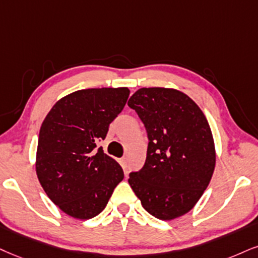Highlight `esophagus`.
<instances>
[{"label": "esophagus", "instance_id": "1", "mask_svg": "<svg viewBox=\"0 0 258 258\" xmlns=\"http://www.w3.org/2000/svg\"><path fill=\"white\" fill-rule=\"evenodd\" d=\"M119 164L122 165V167L124 170H126V167H128V159L126 158H120L119 159Z\"/></svg>", "mask_w": 258, "mask_h": 258}]
</instances>
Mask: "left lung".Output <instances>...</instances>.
<instances>
[{"instance_id":"left-lung-1","label":"left lung","mask_w":258,"mask_h":258,"mask_svg":"<svg viewBox=\"0 0 258 258\" xmlns=\"http://www.w3.org/2000/svg\"><path fill=\"white\" fill-rule=\"evenodd\" d=\"M148 136L144 167L128 182L149 214L172 220L191 211L211 182L215 147L208 120L191 98L171 88H140L130 97Z\"/></svg>"}]
</instances>
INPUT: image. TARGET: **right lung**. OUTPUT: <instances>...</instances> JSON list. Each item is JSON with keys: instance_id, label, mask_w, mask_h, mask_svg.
I'll list each match as a JSON object with an SVG mask.
<instances>
[{"instance_id": "obj_1", "label": "right lung", "mask_w": 258, "mask_h": 258, "mask_svg": "<svg viewBox=\"0 0 258 258\" xmlns=\"http://www.w3.org/2000/svg\"><path fill=\"white\" fill-rule=\"evenodd\" d=\"M129 93L126 87L76 91L57 101L41 124L38 179L49 199L73 218L87 220L99 214L124 178L119 164L97 145Z\"/></svg>"}]
</instances>
